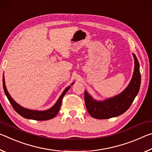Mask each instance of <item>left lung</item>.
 <instances>
[{"instance_id":"obj_1","label":"left lung","mask_w":152,"mask_h":152,"mask_svg":"<svg viewBox=\"0 0 152 152\" xmlns=\"http://www.w3.org/2000/svg\"><path fill=\"white\" fill-rule=\"evenodd\" d=\"M133 56L135 59V69L132 79L127 88L119 95L107 99L104 102H97L85 91L84 99L87 110L93 118L107 119L120 116L125 113L132 104L141 85L139 63L135 54H133Z\"/></svg>"}]
</instances>
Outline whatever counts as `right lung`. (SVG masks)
I'll return each instance as SVG.
<instances>
[{
	"instance_id": "1",
	"label": "right lung",
	"mask_w": 152,
	"mask_h": 152,
	"mask_svg": "<svg viewBox=\"0 0 152 152\" xmlns=\"http://www.w3.org/2000/svg\"><path fill=\"white\" fill-rule=\"evenodd\" d=\"M2 84H3V89H4V93H5L7 98L9 99V102L11 103V106H13V108H14V110L24 118H28V119H33V120H36V121H46V120H49V119H51V118H53L54 117H55L59 112L60 108H61V106L62 100H63L64 96L65 95V94L67 92V91L70 89V87H71L69 86L65 89V90H64L63 91V93L61 94V96H60L58 101L56 102L55 105H54L53 108H51L50 109H49V110H45V111H35V110H28V109L24 108L21 106H19L18 104L16 103L13 100V99L11 98V96L9 95V92L7 90V88L5 86V82H4V75H3V77H2ZM73 84H72V85H73Z\"/></svg>"
}]
</instances>
